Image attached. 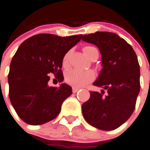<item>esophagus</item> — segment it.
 I'll use <instances>...</instances> for the list:
<instances>
[{
    "label": "esophagus",
    "instance_id": "obj_1",
    "mask_svg": "<svg viewBox=\"0 0 150 150\" xmlns=\"http://www.w3.org/2000/svg\"><path fill=\"white\" fill-rule=\"evenodd\" d=\"M79 90V88H75V87H73V88H72V91H73V93H76Z\"/></svg>",
    "mask_w": 150,
    "mask_h": 150
}]
</instances>
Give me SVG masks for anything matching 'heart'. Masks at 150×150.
I'll return each mask as SVG.
<instances>
[{"label":"heart","mask_w":150,"mask_h":150,"mask_svg":"<svg viewBox=\"0 0 150 150\" xmlns=\"http://www.w3.org/2000/svg\"><path fill=\"white\" fill-rule=\"evenodd\" d=\"M83 51L85 56L88 58L89 59L94 61L95 58L98 59V52L96 48L91 46H86L83 48ZM70 56V51H68L64 55L62 60V67L66 69L69 67V59ZM94 79V73L90 70L88 71H79L72 69L66 73L65 77V82L69 85H72L74 87L81 88L84 85H87L88 83L93 81Z\"/></svg>","instance_id":"obj_1"}]
</instances>
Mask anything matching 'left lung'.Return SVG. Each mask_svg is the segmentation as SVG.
<instances>
[{
	"instance_id": "left-lung-1",
	"label": "left lung",
	"mask_w": 150,
	"mask_h": 150,
	"mask_svg": "<svg viewBox=\"0 0 150 150\" xmlns=\"http://www.w3.org/2000/svg\"><path fill=\"white\" fill-rule=\"evenodd\" d=\"M82 40L94 44L101 53L103 69L93 85L107 90L90 91L81 106L85 120L102 130H112L124 124L135 109L140 89L139 65L132 46L118 35L96 32Z\"/></svg>"
}]
</instances>
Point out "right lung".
Returning a JSON list of instances; mask_svg holds the SVG:
<instances>
[{"label":"right lung","instance_id":"add662e5","mask_svg":"<svg viewBox=\"0 0 150 150\" xmlns=\"http://www.w3.org/2000/svg\"><path fill=\"white\" fill-rule=\"evenodd\" d=\"M82 35L61 37L40 33L26 40L18 48L10 65L9 98L21 120L41 125L59 114L62 104L72 94L66 84L50 87V74L63 81L62 60Z\"/></svg>","mask_w":150,"mask_h":150}]
</instances>
